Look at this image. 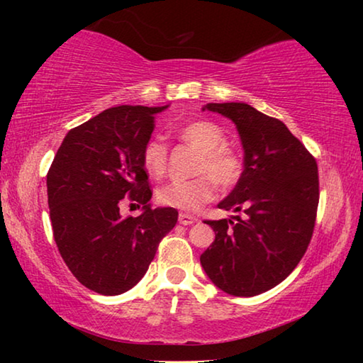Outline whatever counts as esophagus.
<instances>
[{
  "mask_svg": "<svg viewBox=\"0 0 363 363\" xmlns=\"http://www.w3.org/2000/svg\"><path fill=\"white\" fill-rule=\"evenodd\" d=\"M196 223V218L192 216V214H187V213H181L179 214V224L182 225H190Z\"/></svg>",
  "mask_w": 363,
  "mask_h": 363,
  "instance_id": "1",
  "label": "esophagus"
}]
</instances>
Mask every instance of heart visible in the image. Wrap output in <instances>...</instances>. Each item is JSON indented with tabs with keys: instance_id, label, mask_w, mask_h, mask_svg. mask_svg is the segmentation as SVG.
<instances>
[{
	"instance_id": "b5f03b06",
	"label": "heart",
	"mask_w": 363,
	"mask_h": 363,
	"mask_svg": "<svg viewBox=\"0 0 363 363\" xmlns=\"http://www.w3.org/2000/svg\"><path fill=\"white\" fill-rule=\"evenodd\" d=\"M182 143L199 152L195 174L190 181H173L158 190L157 199L162 205L176 210L195 213L214 199L216 186L229 190L237 186L243 173V160L237 150L227 145L225 133L216 123L199 120L179 130ZM143 167L145 173L162 177L168 167V147L158 139H150L143 149Z\"/></svg>"
}]
</instances>
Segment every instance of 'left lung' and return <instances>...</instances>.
Segmentation results:
<instances>
[{
  "mask_svg": "<svg viewBox=\"0 0 363 363\" xmlns=\"http://www.w3.org/2000/svg\"><path fill=\"white\" fill-rule=\"evenodd\" d=\"M205 108L230 118L240 134L243 173L218 206L247 216L205 220L216 238L200 262L227 294L256 296L284 281L309 247L318 206L317 162L285 123L248 104Z\"/></svg>",
  "mask_w": 363,
  "mask_h": 363,
  "instance_id": "obj_1",
  "label": "left lung"
}]
</instances>
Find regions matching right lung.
I'll use <instances>...</instances> for the list:
<instances>
[{
  "instance_id": "right-lung-1",
  "label": "right lung",
  "mask_w": 363,
  "mask_h": 363,
  "mask_svg": "<svg viewBox=\"0 0 363 363\" xmlns=\"http://www.w3.org/2000/svg\"><path fill=\"white\" fill-rule=\"evenodd\" d=\"M167 107L104 110L67 133L48 171L49 216L59 253L79 284L99 294L131 290L177 223L174 208H150L143 167L153 115ZM125 196L143 205L140 217L121 218Z\"/></svg>"
}]
</instances>
